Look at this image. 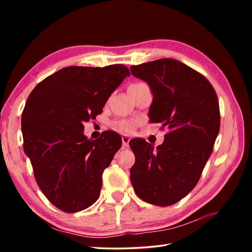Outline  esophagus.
Wrapping results in <instances>:
<instances>
[{
  "mask_svg": "<svg viewBox=\"0 0 252 252\" xmlns=\"http://www.w3.org/2000/svg\"><path fill=\"white\" fill-rule=\"evenodd\" d=\"M129 141H130V138H129L128 135L122 136V145H123V148L129 147Z\"/></svg>",
  "mask_w": 252,
  "mask_h": 252,
  "instance_id": "esophagus-1",
  "label": "esophagus"
}]
</instances>
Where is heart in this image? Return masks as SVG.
Wrapping results in <instances>:
<instances>
[{"mask_svg": "<svg viewBox=\"0 0 252 252\" xmlns=\"http://www.w3.org/2000/svg\"><path fill=\"white\" fill-rule=\"evenodd\" d=\"M136 84H140V83H136ZM136 84H132V85H136ZM130 85V86H132ZM134 125L135 123L133 121H128V120H125V121H118L116 122V123L113 124V127L117 129L118 131L120 132H123V133H128L133 130L134 128Z\"/></svg>", "mask_w": 252, "mask_h": 252, "instance_id": "obj_1", "label": "heart"}]
</instances>
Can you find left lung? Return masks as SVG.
I'll return each mask as SVG.
<instances>
[{"label":"left lung","instance_id":"left-lung-1","mask_svg":"<svg viewBox=\"0 0 252 252\" xmlns=\"http://www.w3.org/2000/svg\"><path fill=\"white\" fill-rule=\"evenodd\" d=\"M130 70L154 94L150 122L169 129L157 148L143 139L129 142L135 156L130 180L143 201L170 206L195 187L212 154L220 123L218 96L203 74L178 60L159 59Z\"/></svg>","mask_w":252,"mask_h":252}]
</instances>
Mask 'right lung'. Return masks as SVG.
Instances as JSON below:
<instances>
[{
	"label": "right lung",
	"mask_w": 252,
	"mask_h": 252,
	"mask_svg": "<svg viewBox=\"0 0 252 252\" xmlns=\"http://www.w3.org/2000/svg\"><path fill=\"white\" fill-rule=\"evenodd\" d=\"M129 75L121 64L69 66L44 79L29 94L22 113L23 148L37 185L60 210H84L100 195L103 171L122 140L113 131L89 140L83 123L102 113Z\"/></svg>",
	"instance_id": "right-lung-1"
}]
</instances>
